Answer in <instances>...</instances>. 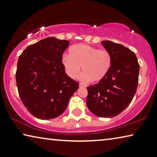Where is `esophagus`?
Instances as JSON below:
<instances>
[{"mask_svg": "<svg viewBox=\"0 0 157 157\" xmlns=\"http://www.w3.org/2000/svg\"><path fill=\"white\" fill-rule=\"evenodd\" d=\"M79 87H86L85 85H84L82 83H79Z\"/></svg>", "mask_w": 157, "mask_h": 157, "instance_id": "34e87169", "label": "esophagus"}]
</instances>
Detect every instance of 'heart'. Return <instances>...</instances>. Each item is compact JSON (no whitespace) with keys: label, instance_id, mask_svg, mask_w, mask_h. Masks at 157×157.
Segmentation results:
<instances>
[{"label":"heart","instance_id":"b5f03b06","mask_svg":"<svg viewBox=\"0 0 157 157\" xmlns=\"http://www.w3.org/2000/svg\"><path fill=\"white\" fill-rule=\"evenodd\" d=\"M112 58L110 52L89 45L77 44L70 49V55L64 54L62 64L69 78H75L80 71L82 81L98 82L109 72Z\"/></svg>","mask_w":157,"mask_h":157}]
</instances>
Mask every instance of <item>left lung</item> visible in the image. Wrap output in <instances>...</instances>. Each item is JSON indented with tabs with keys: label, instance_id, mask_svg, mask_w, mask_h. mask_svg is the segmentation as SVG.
Here are the masks:
<instances>
[{
	"label": "left lung",
	"instance_id": "8db88e82",
	"mask_svg": "<svg viewBox=\"0 0 157 157\" xmlns=\"http://www.w3.org/2000/svg\"><path fill=\"white\" fill-rule=\"evenodd\" d=\"M101 43L110 52L112 63L107 76L87 87L86 105L95 116L112 118L128 107L136 92L140 66L134 52L110 41Z\"/></svg>",
	"mask_w": 157,
	"mask_h": 157
}]
</instances>
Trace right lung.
I'll list each match as a JSON object with an SVG mask.
<instances>
[{"mask_svg": "<svg viewBox=\"0 0 157 157\" xmlns=\"http://www.w3.org/2000/svg\"><path fill=\"white\" fill-rule=\"evenodd\" d=\"M69 41L47 37L30 45L18 59L16 81L21 100L34 117L49 120L60 116L79 87L66 75L62 55Z\"/></svg>", "mask_w": 157, "mask_h": 157, "instance_id": "add662e5", "label": "right lung"}]
</instances>
